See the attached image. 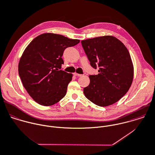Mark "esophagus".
Wrapping results in <instances>:
<instances>
[{
	"label": "esophagus",
	"mask_w": 155,
	"mask_h": 155,
	"mask_svg": "<svg viewBox=\"0 0 155 155\" xmlns=\"http://www.w3.org/2000/svg\"><path fill=\"white\" fill-rule=\"evenodd\" d=\"M74 76H82V74H78V73H74Z\"/></svg>",
	"instance_id": "1"
}]
</instances>
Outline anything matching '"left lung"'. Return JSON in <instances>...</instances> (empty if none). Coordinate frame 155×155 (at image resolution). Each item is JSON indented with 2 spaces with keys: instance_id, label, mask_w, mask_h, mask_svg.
Returning a JSON list of instances; mask_svg holds the SVG:
<instances>
[{
  "instance_id": "8db88e82",
  "label": "left lung",
  "mask_w": 155,
  "mask_h": 155,
  "mask_svg": "<svg viewBox=\"0 0 155 155\" xmlns=\"http://www.w3.org/2000/svg\"><path fill=\"white\" fill-rule=\"evenodd\" d=\"M92 67L99 74L89 76L84 88L85 97L99 106L118 101L128 91L134 78V65L127 49L117 38L103 36L81 41Z\"/></svg>"
}]
</instances>
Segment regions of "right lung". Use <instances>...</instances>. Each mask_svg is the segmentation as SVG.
<instances>
[{
	"instance_id": "right-lung-1",
	"label": "right lung",
	"mask_w": 155,
	"mask_h": 155,
	"mask_svg": "<svg viewBox=\"0 0 155 155\" xmlns=\"http://www.w3.org/2000/svg\"><path fill=\"white\" fill-rule=\"evenodd\" d=\"M79 40L46 33L35 38L27 46L18 64L23 87L38 103L51 106L66 94L72 74L62 70L64 51L78 45Z\"/></svg>"
}]
</instances>
